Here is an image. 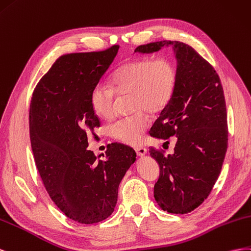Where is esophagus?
Segmentation results:
<instances>
[{
	"mask_svg": "<svg viewBox=\"0 0 251 251\" xmlns=\"http://www.w3.org/2000/svg\"><path fill=\"white\" fill-rule=\"evenodd\" d=\"M134 150L135 152H137V154L140 156H144L147 153V149L145 147H137L134 148Z\"/></svg>",
	"mask_w": 251,
	"mask_h": 251,
	"instance_id": "esophagus-1",
	"label": "esophagus"
}]
</instances>
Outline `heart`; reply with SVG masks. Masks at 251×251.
I'll return each instance as SVG.
<instances>
[{
  "label": "heart",
  "mask_w": 251,
  "mask_h": 251,
  "mask_svg": "<svg viewBox=\"0 0 251 251\" xmlns=\"http://www.w3.org/2000/svg\"><path fill=\"white\" fill-rule=\"evenodd\" d=\"M177 71L173 60L166 56L141 59L126 63L113 77V85L97 84L90 94L94 112L102 119L113 116L118 96H132L131 109L137 111L109 126L113 138L129 145L142 142L149 121L143 110L161 112L169 104L176 87Z\"/></svg>",
  "instance_id": "heart-1"
}]
</instances>
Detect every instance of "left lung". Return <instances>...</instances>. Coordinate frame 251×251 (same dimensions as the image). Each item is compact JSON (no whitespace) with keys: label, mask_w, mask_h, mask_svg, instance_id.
Instances as JSON below:
<instances>
[{"label":"left lung","mask_w":251,"mask_h":251,"mask_svg":"<svg viewBox=\"0 0 251 251\" xmlns=\"http://www.w3.org/2000/svg\"><path fill=\"white\" fill-rule=\"evenodd\" d=\"M164 46L174 48L177 81L150 135L164 140L176 135V143L174 154L149 150L160 166L153 192L163 210L184 214L205 201L221 173L228 142L226 104L217 71L191 46L161 41L140 45L134 52L151 53Z\"/></svg>","instance_id":"left-lung-1"}]
</instances>
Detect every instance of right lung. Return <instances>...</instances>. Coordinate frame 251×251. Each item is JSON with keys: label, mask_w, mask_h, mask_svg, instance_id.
Here are the masks:
<instances>
[{"label": "right lung", "mask_w": 251, "mask_h": 251, "mask_svg": "<svg viewBox=\"0 0 251 251\" xmlns=\"http://www.w3.org/2000/svg\"><path fill=\"white\" fill-rule=\"evenodd\" d=\"M119 48L61 55L35 86L30 102L35 166L53 203L81 224L98 223L113 212L119 185L137 156L117 143L107 147L104 160L86 149L87 133L100 127L90 94Z\"/></svg>", "instance_id": "obj_1"}]
</instances>
